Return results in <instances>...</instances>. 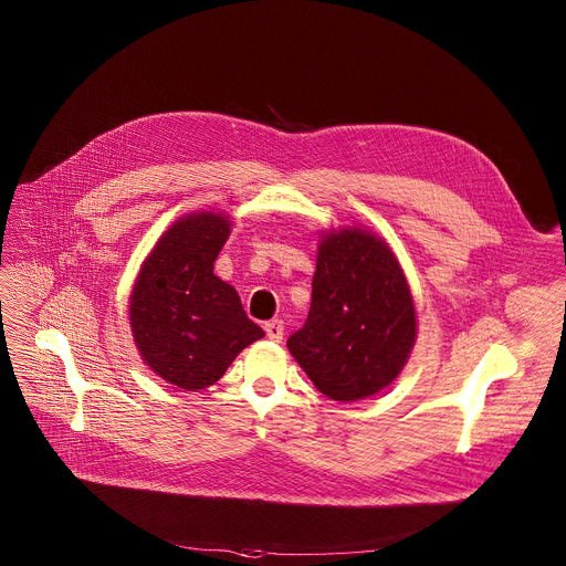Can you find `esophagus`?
Wrapping results in <instances>:
<instances>
[{
	"mask_svg": "<svg viewBox=\"0 0 566 566\" xmlns=\"http://www.w3.org/2000/svg\"><path fill=\"white\" fill-rule=\"evenodd\" d=\"M264 332H266L269 340L280 343L284 338V322L282 319H271V322H266V325H264Z\"/></svg>",
	"mask_w": 566,
	"mask_h": 566,
	"instance_id": "1",
	"label": "esophagus"
}]
</instances>
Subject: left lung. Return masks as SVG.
I'll list each match as a JSON object with an SVG mask.
<instances>
[{"label":"left lung","instance_id":"8db88e82","mask_svg":"<svg viewBox=\"0 0 566 566\" xmlns=\"http://www.w3.org/2000/svg\"><path fill=\"white\" fill-rule=\"evenodd\" d=\"M304 327L286 347L311 382L334 400L378 394L406 367L417 311L387 241L340 228L322 234Z\"/></svg>","mask_w":566,"mask_h":566}]
</instances>
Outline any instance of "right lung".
I'll return each mask as SVG.
<instances>
[{
    "mask_svg": "<svg viewBox=\"0 0 566 566\" xmlns=\"http://www.w3.org/2000/svg\"><path fill=\"white\" fill-rule=\"evenodd\" d=\"M230 234L221 212L175 221L140 266L129 295V325L145 365L179 389L217 382L241 349L264 338L214 260Z\"/></svg>",
    "mask_w": 566,
    "mask_h": 566,
    "instance_id": "obj_1",
    "label": "right lung"
}]
</instances>
